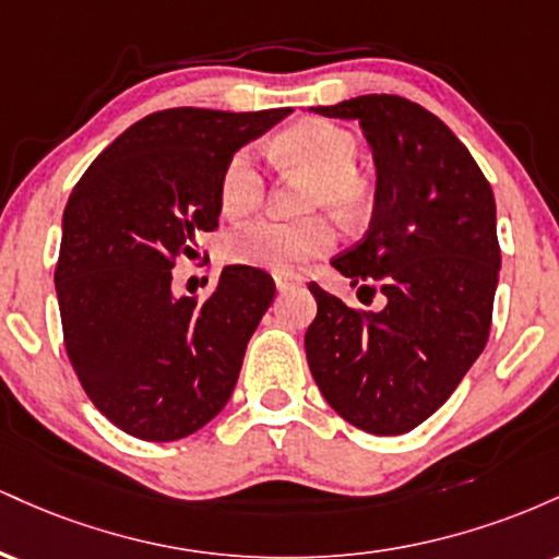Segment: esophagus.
I'll use <instances>...</instances> for the list:
<instances>
[{
  "label": "esophagus",
  "instance_id": "obj_1",
  "mask_svg": "<svg viewBox=\"0 0 559 559\" xmlns=\"http://www.w3.org/2000/svg\"><path fill=\"white\" fill-rule=\"evenodd\" d=\"M273 278H275V286H278V292H286L288 286L301 284V275L297 273H275Z\"/></svg>",
  "mask_w": 559,
  "mask_h": 559
}]
</instances>
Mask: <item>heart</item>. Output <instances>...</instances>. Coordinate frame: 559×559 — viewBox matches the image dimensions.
<instances>
[{
    "mask_svg": "<svg viewBox=\"0 0 559 559\" xmlns=\"http://www.w3.org/2000/svg\"><path fill=\"white\" fill-rule=\"evenodd\" d=\"M275 157L288 168L316 178L307 207H333L344 217L368 210L370 186L357 173L360 141L331 120H301L275 141ZM265 173L252 146H241L223 165L217 183V202L230 217L254 213L265 202ZM338 234L325 217L284 223L271 217L241 223L221 241L223 260L230 265L262 267V271L294 273L307 262L325 258L336 247Z\"/></svg>",
    "mask_w": 559,
    "mask_h": 559,
    "instance_id": "heart-1",
    "label": "heart"
}]
</instances>
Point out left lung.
<instances>
[{
	"mask_svg": "<svg viewBox=\"0 0 559 559\" xmlns=\"http://www.w3.org/2000/svg\"><path fill=\"white\" fill-rule=\"evenodd\" d=\"M316 110L360 120L373 146V221L331 265L373 297L381 288L386 307H346L312 281L307 362L352 426L407 433L452 396L489 338L502 265L493 191L463 141L404 96L368 94Z\"/></svg>",
	"mask_w": 559,
	"mask_h": 559,
	"instance_id": "obj_1",
	"label": "left lung"
}]
</instances>
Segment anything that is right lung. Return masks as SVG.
I'll list each match as a JSON object with an SVG mask.
<instances>
[{
	"label": "right lung",
	"instance_id": "obj_1",
	"mask_svg": "<svg viewBox=\"0 0 559 559\" xmlns=\"http://www.w3.org/2000/svg\"><path fill=\"white\" fill-rule=\"evenodd\" d=\"M288 107L146 115L88 165L62 213L55 267L68 360L120 431L176 441L226 407L275 297L260 267H223L210 299H176L173 265L217 228L223 165Z\"/></svg>",
	"mask_w": 559,
	"mask_h": 559
}]
</instances>
